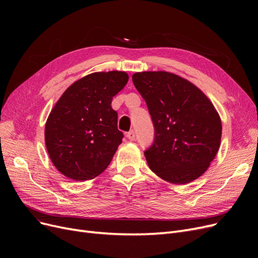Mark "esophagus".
Listing matches in <instances>:
<instances>
[{"instance_id":"34e87169","label":"esophagus","mask_w":258,"mask_h":258,"mask_svg":"<svg viewBox=\"0 0 258 258\" xmlns=\"http://www.w3.org/2000/svg\"><path fill=\"white\" fill-rule=\"evenodd\" d=\"M127 138L130 140V141H134V140L136 139V132L134 130L129 131L128 134H127Z\"/></svg>"}]
</instances>
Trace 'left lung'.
<instances>
[{"label":"left lung","mask_w":258,"mask_h":258,"mask_svg":"<svg viewBox=\"0 0 258 258\" xmlns=\"http://www.w3.org/2000/svg\"><path fill=\"white\" fill-rule=\"evenodd\" d=\"M132 81L155 127V141L144 153L151 170L171 184L197 179L221 145L222 120L213 103L196 85L170 72H137Z\"/></svg>","instance_id":"8db88e82"}]
</instances>
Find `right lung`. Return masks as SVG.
<instances>
[{"mask_svg": "<svg viewBox=\"0 0 258 258\" xmlns=\"http://www.w3.org/2000/svg\"><path fill=\"white\" fill-rule=\"evenodd\" d=\"M128 80L123 71L95 72L62 93L45 123L46 148L60 173L87 181L110 165L122 141L111 103Z\"/></svg>", "mask_w": 258, "mask_h": 258, "instance_id": "1", "label": "right lung"}]
</instances>
